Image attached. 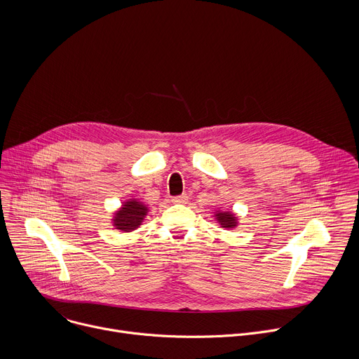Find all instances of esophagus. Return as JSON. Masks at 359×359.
Listing matches in <instances>:
<instances>
[{"label": "esophagus", "instance_id": "obj_1", "mask_svg": "<svg viewBox=\"0 0 359 359\" xmlns=\"http://www.w3.org/2000/svg\"><path fill=\"white\" fill-rule=\"evenodd\" d=\"M172 201H173V203H179V204L186 203V201H187V194H179V196H175V197H172Z\"/></svg>", "mask_w": 359, "mask_h": 359}]
</instances>
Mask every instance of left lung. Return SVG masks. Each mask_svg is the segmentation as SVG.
Here are the masks:
<instances>
[{"label": "left lung", "mask_w": 359, "mask_h": 359, "mask_svg": "<svg viewBox=\"0 0 359 359\" xmlns=\"http://www.w3.org/2000/svg\"><path fill=\"white\" fill-rule=\"evenodd\" d=\"M217 220L222 223V226L223 227H226V229H233L234 226H236V217L231 215V213H229V212H226V213H219L217 215Z\"/></svg>", "instance_id": "8db88e82"}]
</instances>
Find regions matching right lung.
<instances>
[{"mask_svg": "<svg viewBox=\"0 0 359 359\" xmlns=\"http://www.w3.org/2000/svg\"><path fill=\"white\" fill-rule=\"evenodd\" d=\"M144 215H146L144 204L136 200H130L125 204L122 210L116 213L115 226L122 231H132L142 223Z\"/></svg>", "mask_w": 359, "mask_h": 359, "instance_id": "right-lung-1", "label": "right lung"}]
</instances>
